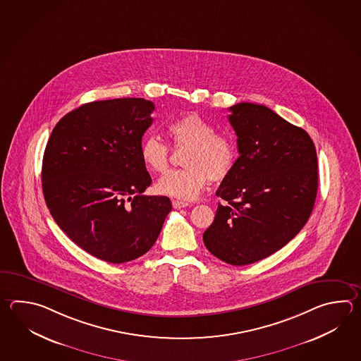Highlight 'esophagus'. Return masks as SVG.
Returning a JSON list of instances; mask_svg holds the SVG:
<instances>
[{"label": "esophagus", "instance_id": "34e87169", "mask_svg": "<svg viewBox=\"0 0 361 361\" xmlns=\"http://www.w3.org/2000/svg\"><path fill=\"white\" fill-rule=\"evenodd\" d=\"M172 206H173L175 209H181V208L189 207L190 204H189V203H185V202H181V200H172Z\"/></svg>", "mask_w": 361, "mask_h": 361}]
</instances>
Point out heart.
I'll return each mask as SVG.
<instances>
[{
    "label": "heart",
    "mask_w": 361,
    "mask_h": 361,
    "mask_svg": "<svg viewBox=\"0 0 361 361\" xmlns=\"http://www.w3.org/2000/svg\"><path fill=\"white\" fill-rule=\"evenodd\" d=\"M176 147L188 145L184 169H172L158 181L157 189L173 198H197L208 180L220 181L228 176L235 163V147L228 137L214 133V127L198 114H186L167 126ZM140 158L149 171L164 172L169 166V147L154 133L140 142Z\"/></svg>",
    "instance_id": "heart-1"
}]
</instances>
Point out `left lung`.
Instances as JSON below:
<instances>
[{
    "instance_id": "left-lung-1",
    "label": "left lung",
    "mask_w": 361,
    "mask_h": 361,
    "mask_svg": "<svg viewBox=\"0 0 361 361\" xmlns=\"http://www.w3.org/2000/svg\"><path fill=\"white\" fill-rule=\"evenodd\" d=\"M239 158L221 183L207 250L230 265L255 264L295 238L312 212L317 157L309 133L265 105L228 108Z\"/></svg>"
}]
</instances>
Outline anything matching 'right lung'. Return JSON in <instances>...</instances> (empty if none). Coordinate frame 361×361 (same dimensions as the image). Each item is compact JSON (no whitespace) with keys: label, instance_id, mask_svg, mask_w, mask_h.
Returning a JSON list of instances; mask_svg holds the SVG:
<instances>
[{"label":"right lung","instance_id":"right-lung-1","mask_svg":"<svg viewBox=\"0 0 361 361\" xmlns=\"http://www.w3.org/2000/svg\"><path fill=\"white\" fill-rule=\"evenodd\" d=\"M154 104L125 97L83 104L61 118L44 149L42 190L59 228L111 264L145 255L172 209L142 195L152 177L140 158Z\"/></svg>","mask_w":361,"mask_h":361}]
</instances>
